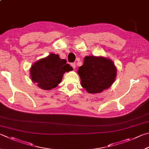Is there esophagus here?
<instances>
[{
	"label": "esophagus",
	"instance_id": "1",
	"mask_svg": "<svg viewBox=\"0 0 149 149\" xmlns=\"http://www.w3.org/2000/svg\"><path fill=\"white\" fill-rule=\"evenodd\" d=\"M71 66H72V68H74V69L75 68V63H71Z\"/></svg>",
	"mask_w": 149,
	"mask_h": 149
}]
</instances>
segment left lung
Instances as JSON below:
<instances>
[{
    "instance_id": "obj_1",
    "label": "left lung",
    "mask_w": 149,
    "mask_h": 149,
    "mask_svg": "<svg viewBox=\"0 0 149 149\" xmlns=\"http://www.w3.org/2000/svg\"><path fill=\"white\" fill-rule=\"evenodd\" d=\"M81 86L91 94L102 93L115 81L117 68L113 61L103 56H86L77 71Z\"/></svg>"
}]
</instances>
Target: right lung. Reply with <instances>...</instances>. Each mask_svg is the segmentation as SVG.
Here are the masks:
<instances>
[{"instance_id": "obj_1", "label": "right lung", "mask_w": 149, "mask_h": 149, "mask_svg": "<svg viewBox=\"0 0 149 149\" xmlns=\"http://www.w3.org/2000/svg\"><path fill=\"white\" fill-rule=\"evenodd\" d=\"M72 70V67L66 64L65 59L51 53L32 64L30 74L32 82L37 83L40 88L51 90L61 82L64 73Z\"/></svg>"}]
</instances>
